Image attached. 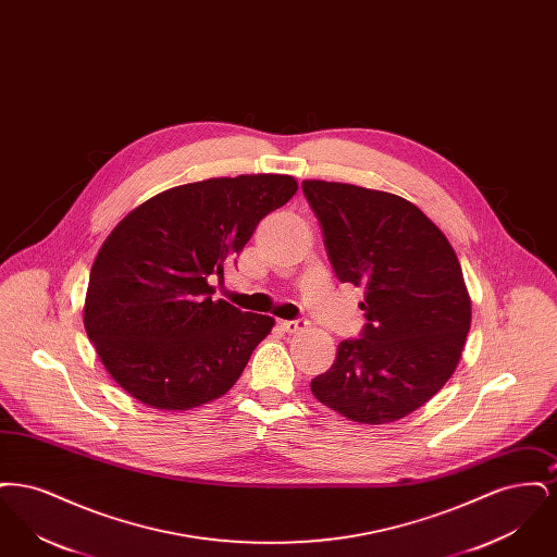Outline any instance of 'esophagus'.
Here are the masks:
<instances>
[{"instance_id":"obj_1","label":"esophagus","mask_w":557,"mask_h":557,"mask_svg":"<svg viewBox=\"0 0 557 557\" xmlns=\"http://www.w3.org/2000/svg\"><path fill=\"white\" fill-rule=\"evenodd\" d=\"M280 325H282V330H284V332H288V334H296V332L305 330V327L309 325V321H307V319H286V321H282Z\"/></svg>"}]
</instances>
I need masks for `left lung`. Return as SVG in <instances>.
<instances>
[{
    "label": "left lung",
    "mask_w": 557,
    "mask_h": 557,
    "mask_svg": "<svg viewBox=\"0 0 557 557\" xmlns=\"http://www.w3.org/2000/svg\"><path fill=\"white\" fill-rule=\"evenodd\" d=\"M341 282L366 286L361 338L311 380L319 403L361 424H386L434 397L459 363L472 305L445 234L405 198L302 182Z\"/></svg>",
    "instance_id": "left-lung-1"
}]
</instances>
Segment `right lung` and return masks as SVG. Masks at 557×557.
I'll return each instance as SVG.
<instances>
[{
  "label": "right lung",
  "mask_w": 557,
  "mask_h": 557,
  "mask_svg": "<svg viewBox=\"0 0 557 557\" xmlns=\"http://www.w3.org/2000/svg\"><path fill=\"white\" fill-rule=\"evenodd\" d=\"M290 175H239L173 187L129 212L102 244L83 323L104 368L157 409H191L225 395L273 318L212 300L261 219L284 207Z\"/></svg>",
  "instance_id": "right-lung-1"
}]
</instances>
